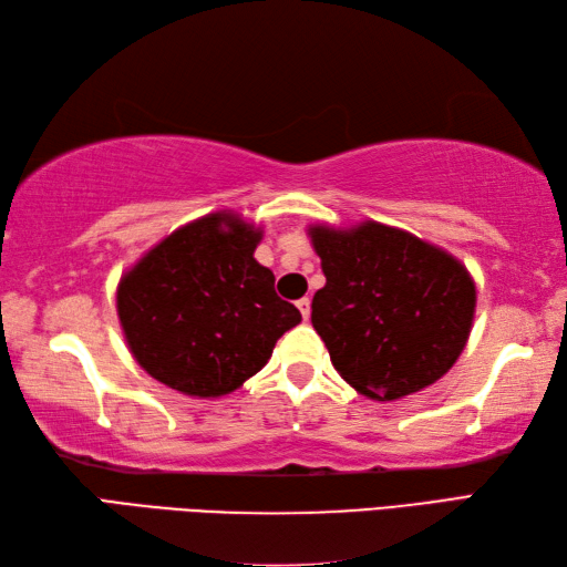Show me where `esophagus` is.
<instances>
[{
    "label": "esophagus",
    "instance_id": "esophagus-1",
    "mask_svg": "<svg viewBox=\"0 0 567 567\" xmlns=\"http://www.w3.org/2000/svg\"><path fill=\"white\" fill-rule=\"evenodd\" d=\"M297 307H299V311H302V317H305V319H309V315H311V302H309V297H302V299H299Z\"/></svg>",
    "mask_w": 567,
    "mask_h": 567
}]
</instances>
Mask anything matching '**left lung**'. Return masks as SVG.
I'll use <instances>...</instances> for the list:
<instances>
[{
    "mask_svg": "<svg viewBox=\"0 0 567 567\" xmlns=\"http://www.w3.org/2000/svg\"><path fill=\"white\" fill-rule=\"evenodd\" d=\"M327 285L311 323L333 368L360 394L394 402L443 378L475 319V280L449 250L402 228L311 224Z\"/></svg>",
    "mask_w": 567,
    "mask_h": 567,
    "instance_id": "8db88e82",
    "label": "left lung"
}]
</instances>
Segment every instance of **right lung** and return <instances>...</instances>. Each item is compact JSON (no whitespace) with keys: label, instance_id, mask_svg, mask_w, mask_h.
<instances>
[{"label":"right lung","instance_id":"1","mask_svg":"<svg viewBox=\"0 0 567 567\" xmlns=\"http://www.w3.org/2000/svg\"><path fill=\"white\" fill-rule=\"evenodd\" d=\"M262 228L234 212L179 226L131 265L116 311L136 363L197 400L231 394L265 368L277 339L302 321L275 295L252 252Z\"/></svg>","mask_w":567,"mask_h":567}]
</instances>
